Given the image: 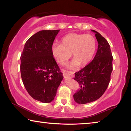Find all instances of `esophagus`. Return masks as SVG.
I'll use <instances>...</instances> for the list:
<instances>
[{"label":"esophagus","mask_w":131,"mask_h":131,"mask_svg":"<svg viewBox=\"0 0 131 131\" xmlns=\"http://www.w3.org/2000/svg\"><path fill=\"white\" fill-rule=\"evenodd\" d=\"M64 78H72L73 77V73L67 70H63Z\"/></svg>","instance_id":"1"}]
</instances>
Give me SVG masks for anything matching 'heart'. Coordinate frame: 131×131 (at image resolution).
<instances>
[{
    "instance_id": "b5f03b06",
    "label": "heart",
    "mask_w": 131,
    "mask_h": 131,
    "mask_svg": "<svg viewBox=\"0 0 131 131\" xmlns=\"http://www.w3.org/2000/svg\"><path fill=\"white\" fill-rule=\"evenodd\" d=\"M97 48V42L91 35L72 33L61 39V44L54 43L51 47L53 56L61 65H65L70 58H73L68 68L76 69L79 65L85 66L92 60Z\"/></svg>"
}]
</instances>
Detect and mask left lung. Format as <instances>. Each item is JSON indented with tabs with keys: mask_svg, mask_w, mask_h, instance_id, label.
Returning <instances> with one entry per match:
<instances>
[{
	"mask_svg": "<svg viewBox=\"0 0 131 131\" xmlns=\"http://www.w3.org/2000/svg\"><path fill=\"white\" fill-rule=\"evenodd\" d=\"M95 34L98 47L94 58L79 72L74 79L80 85V90L73 95L74 101L79 104L92 102L101 97L110 81L113 70V57L107 41L96 31Z\"/></svg>",
	"mask_w": 131,
	"mask_h": 131,
	"instance_id": "1",
	"label": "left lung"
}]
</instances>
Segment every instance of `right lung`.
Listing matches in <instances>:
<instances>
[{
  "label": "right lung",
  "instance_id": "right-lung-1",
  "mask_svg": "<svg viewBox=\"0 0 131 131\" xmlns=\"http://www.w3.org/2000/svg\"><path fill=\"white\" fill-rule=\"evenodd\" d=\"M60 30H43L25 43L21 56V78L33 98L43 103L54 100L63 78L51 52L55 37Z\"/></svg>",
  "mask_w": 131,
  "mask_h": 131
}]
</instances>
